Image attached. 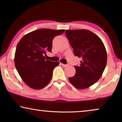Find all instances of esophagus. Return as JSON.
Instances as JSON below:
<instances>
[{"instance_id":"34e87169","label":"esophagus","mask_w":122,"mask_h":122,"mask_svg":"<svg viewBox=\"0 0 122 122\" xmlns=\"http://www.w3.org/2000/svg\"><path fill=\"white\" fill-rule=\"evenodd\" d=\"M61 66H64V67H66V66H68V64H63V63H61Z\"/></svg>"}]
</instances>
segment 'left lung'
<instances>
[{"mask_svg": "<svg viewBox=\"0 0 122 122\" xmlns=\"http://www.w3.org/2000/svg\"><path fill=\"white\" fill-rule=\"evenodd\" d=\"M66 35L74 55L81 59L80 66H74L76 74L69 81L77 89H86L102 76L107 62L106 48L101 38L88 30H66Z\"/></svg>", "mask_w": 122, "mask_h": 122, "instance_id": "1", "label": "left lung"}]
</instances>
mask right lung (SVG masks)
Instances as JSON below:
<instances>
[{"instance_id":"add662e5","label":"right lung","mask_w":122,"mask_h":122,"mask_svg":"<svg viewBox=\"0 0 122 122\" xmlns=\"http://www.w3.org/2000/svg\"><path fill=\"white\" fill-rule=\"evenodd\" d=\"M64 29L43 28L23 36L16 46L14 64L23 81L34 89H41L51 81L53 71L58 61L46 59V52H51L55 36L64 33Z\"/></svg>"}]
</instances>
